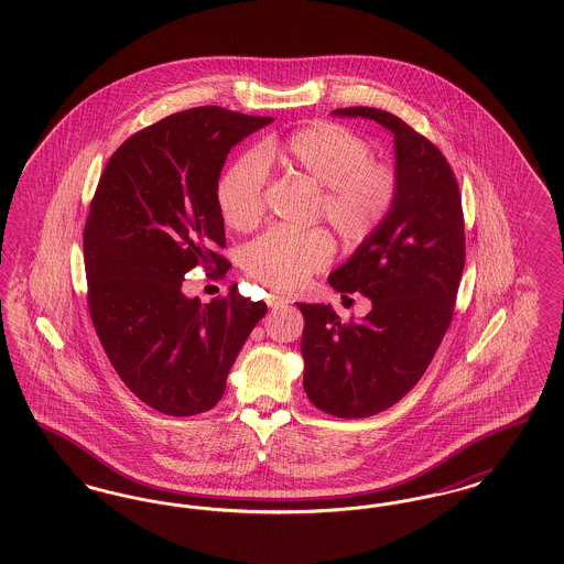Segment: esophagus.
<instances>
[{
	"label": "esophagus",
	"mask_w": 564,
	"mask_h": 564,
	"mask_svg": "<svg viewBox=\"0 0 564 564\" xmlns=\"http://www.w3.org/2000/svg\"><path fill=\"white\" fill-rule=\"evenodd\" d=\"M269 302L270 308H283V306H288L290 304V300L288 297H283V295H269Z\"/></svg>",
	"instance_id": "obj_1"
}]
</instances>
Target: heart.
<instances>
[{
	"label": "heart",
	"mask_w": 564,
	"mask_h": 564,
	"mask_svg": "<svg viewBox=\"0 0 564 564\" xmlns=\"http://www.w3.org/2000/svg\"><path fill=\"white\" fill-rule=\"evenodd\" d=\"M319 189L315 219H325L340 241H370L393 212L400 177L393 164L375 161L372 145L347 127L315 122L288 137L267 139L258 159L241 156L217 182L215 200L224 224L237 232L256 228L264 215L267 171ZM334 242L323 230H269L242 251V269L260 285L292 292L332 262Z\"/></svg>",
	"instance_id": "b5f03b06"
}]
</instances>
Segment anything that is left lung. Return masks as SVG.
<instances>
[{
	"instance_id": "1",
	"label": "left lung",
	"mask_w": 564,
	"mask_h": 564,
	"mask_svg": "<svg viewBox=\"0 0 564 564\" xmlns=\"http://www.w3.org/2000/svg\"><path fill=\"white\" fill-rule=\"evenodd\" d=\"M334 116L389 129L400 177L387 221L329 274L343 297L372 300L364 322H343L329 304H297L308 400L338 419H366L400 402L430 368L455 313L465 221L455 173L427 137L382 109L340 108Z\"/></svg>"
}]
</instances>
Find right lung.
I'll return each mask as SVG.
<instances>
[{
	"label": "right lung",
	"instance_id": "add662e5",
	"mask_svg": "<svg viewBox=\"0 0 564 564\" xmlns=\"http://www.w3.org/2000/svg\"><path fill=\"white\" fill-rule=\"evenodd\" d=\"M269 116L203 106L131 134L109 159L84 226L88 311L113 370L169 416L212 410L267 304L239 294L200 304L182 292L196 264L228 260L215 188L232 145Z\"/></svg>",
	"mask_w": 564,
	"mask_h": 564
}]
</instances>
